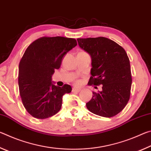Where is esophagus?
<instances>
[{"label":"esophagus","instance_id":"esophagus-1","mask_svg":"<svg viewBox=\"0 0 151 151\" xmlns=\"http://www.w3.org/2000/svg\"><path fill=\"white\" fill-rule=\"evenodd\" d=\"M81 91L80 88H73L72 92L73 93H78V92Z\"/></svg>","mask_w":151,"mask_h":151}]
</instances>
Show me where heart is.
Masks as SVG:
<instances>
[{"label": "heart", "mask_w": 151, "mask_h": 151, "mask_svg": "<svg viewBox=\"0 0 151 151\" xmlns=\"http://www.w3.org/2000/svg\"><path fill=\"white\" fill-rule=\"evenodd\" d=\"M75 83H76V85H80L81 84V80H77V81H76Z\"/></svg>", "instance_id": "obj_1"}]
</instances>
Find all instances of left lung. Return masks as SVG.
<instances>
[{"instance_id":"left-lung-1","label":"left lung","mask_w":151,"mask_h":151,"mask_svg":"<svg viewBox=\"0 0 151 151\" xmlns=\"http://www.w3.org/2000/svg\"><path fill=\"white\" fill-rule=\"evenodd\" d=\"M77 41L91 57L88 85H102L103 89L98 93L93 92V98L86 104V108L101 116L116 115L126 106L131 95V65L126 51L105 37L78 39Z\"/></svg>"}]
</instances>
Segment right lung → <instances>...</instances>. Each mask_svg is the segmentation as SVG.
I'll return each instance as SVG.
<instances>
[{
    "label": "right lung",
    "mask_w": 151,
    "mask_h": 151,
    "mask_svg": "<svg viewBox=\"0 0 151 151\" xmlns=\"http://www.w3.org/2000/svg\"><path fill=\"white\" fill-rule=\"evenodd\" d=\"M77 45L76 40L63 37H43L25 50L19 66V87L22 104L33 117L47 119L60 111L63 96L71 86L52 83L55 69L60 67L64 56Z\"/></svg>",
    "instance_id": "right-lung-1"
}]
</instances>
